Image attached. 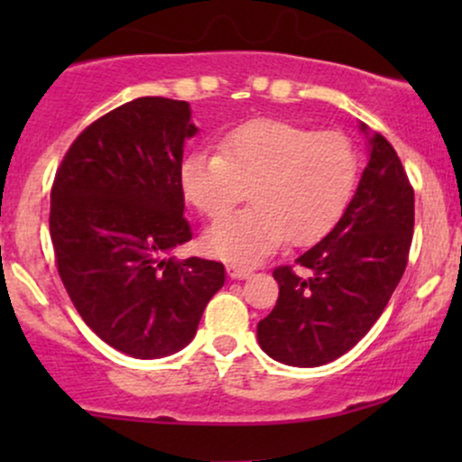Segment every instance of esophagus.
Here are the masks:
<instances>
[{
  "label": "esophagus",
  "instance_id": "34e87169",
  "mask_svg": "<svg viewBox=\"0 0 462 462\" xmlns=\"http://www.w3.org/2000/svg\"><path fill=\"white\" fill-rule=\"evenodd\" d=\"M227 275H230L232 280H247L252 278V269H243V267H235V264H230V267H227Z\"/></svg>",
  "mask_w": 462,
  "mask_h": 462
}]
</instances>
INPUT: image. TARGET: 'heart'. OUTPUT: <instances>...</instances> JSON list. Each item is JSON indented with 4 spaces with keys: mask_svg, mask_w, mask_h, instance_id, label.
<instances>
[{
    "mask_svg": "<svg viewBox=\"0 0 462 462\" xmlns=\"http://www.w3.org/2000/svg\"><path fill=\"white\" fill-rule=\"evenodd\" d=\"M217 152H190L180 189L201 215L217 219L250 189L253 206L204 232V249L230 264L261 263L289 238L317 241L352 201L360 161L349 136L280 119H254L227 132Z\"/></svg>",
    "mask_w": 462,
    "mask_h": 462,
    "instance_id": "obj_1",
    "label": "heart"
}]
</instances>
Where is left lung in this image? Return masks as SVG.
<instances>
[{
  "label": "left lung",
  "instance_id": "8db88e82",
  "mask_svg": "<svg viewBox=\"0 0 462 462\" xmlns=\"http://www.w3.org/2000/svg\"><path fill=\"white\" fill-rule=\"evenodd\" d=\"M367 167L337 226L273 272L275 309L258 323V346L291 367H321L371 330L408 263L415 193L389 141L358 124Z\"/></svg>",
  "mask_w": 462,
  "mask_h": 462
}]
</instances>
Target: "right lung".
I'll return each mask as SVG.
<instances>
[{"label":"right lung","instance_id":"obj_1","mask_svg":"<svg viewBox=\"0 0 462 462\" xmlns=\"http://www.w3.org/2000/svg\"><path fill=\"white\" fill-rule=\"evenodd\" d=\"M189 102L139 97L88 125L51 187L58 273L79 317L132 358H164L193 341L226 282L221 263L173 249L190 241L180 189Z\"/></svg>","mask_w":462,"mask_h":462}]
</instances>
